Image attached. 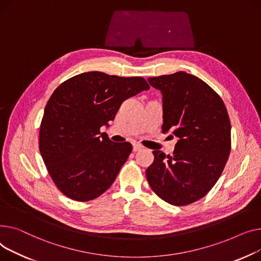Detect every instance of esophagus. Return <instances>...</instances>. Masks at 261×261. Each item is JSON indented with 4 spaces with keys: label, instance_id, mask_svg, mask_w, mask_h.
Masks as SVG:
<instances>
[{
    "label": "esophagus",
    "instance_id": "1",
    "mask_svg": "<svg viewBox=\"0 0 261 261\" xmlns=\"http://www.w3.org/2000/svg\"><path fill=\"white\" fill-rule=\"evenodd\" d=\"M142 148H143V146L140 145V144H138V143H134V144H133V150H134V151H139V150H141Z\"/></svg>",
    "mask_w": 261,
    "mask_h": 261
}]
</instances>
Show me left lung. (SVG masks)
Listing matches in <instances>:
<instances>
[{
	"label": "left lung",
	"instance_id": "obj_1",
	"mask_svg": "<svg viewBox=\"0 0 261 261\" xmlns=\"http://www.w3.org/2000/svg\"><path fill=\"white\" fill-rule=\"evenodd\" d=\"M163 102L162 133L178 138L173 155L154 150L145 172L151 190L181 206L204 197L231 151V122L219 95L197 76L178 71L148 78Z\"/></svg>",
	"mask_w": 261,
	"mask_h": 261
}]
</instances>
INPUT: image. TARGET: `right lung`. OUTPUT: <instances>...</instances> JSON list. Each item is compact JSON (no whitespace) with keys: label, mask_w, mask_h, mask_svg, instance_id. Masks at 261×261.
<instances>
[{"label":"right lung","mask_w":261,"mask_h":261,"mask_svg":"<svg viewBox=\"0 0 261 261\" xmlns=\"http://www.w3.org/2000/svg\"><path fill=\"white\" fill-rule=\"evenodd\" d=\"M149 85L142 76L100 71L76 74L60 84L45 106L39 147L57 188L75 201H89L115 181L133 146L101 133L122 102Z\"/></svg>","instance_id":"add662e5"}]
</instances>
